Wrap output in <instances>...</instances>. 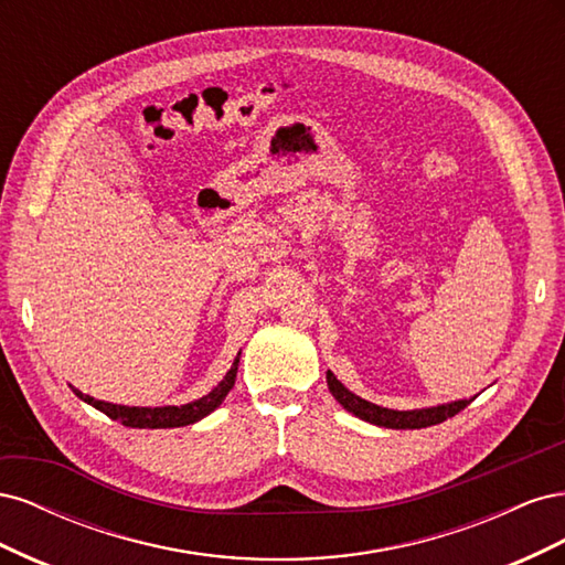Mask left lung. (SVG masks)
Masks as SVG:
<instances>
[{"label": "left lung", "instance_id": "obj_1", "mask_svg": "<svg viewBox=\"0 0 565 565\" xmlns=\"http://www.w3.org/2000/svg\"><path fill=\"white\" fill-rule=\"evenodd\" d=\"M328 386L332 391V396L341 405H344L349 413H353L355 417H361L370 424L386 426V429H424V426H434V424L446 422L448 417H455L473 401V398L471 401H455L448 405L426 407V409H407V413H401V409L380 407V405L363 401L361 396H355V393H351L344 384H341L332 372H328Z\"/></svg>", "mask_w": 565, "mask_h": 565}]
</instances>
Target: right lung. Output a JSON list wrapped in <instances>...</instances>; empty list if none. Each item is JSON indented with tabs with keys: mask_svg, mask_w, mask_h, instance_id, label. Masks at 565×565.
<instances>
[{
	"mask_svg": "<svg viewBox=\"0 0 565 565\" xmlns=\"http://www.w3.org/2000/svg\"><path fill=\"white\" fill-rule=\"evenodd\" d=\"M237 363H241V358H235V363L231 365L224 382H221L214 391H210L207 396H202L200 401H193L188 405H179V407L177 405L127 407V405H113V403L96 401V398L87 396V393H79L77 388H75V393L84 403L94 405L96 409H100V413L108 415L110 419L125 424V426H131V429H174V426H188V424H193L202 417H207L210 413H214V409L221 405V401L228 396V391L235 384Z\"/></svg>",
	"mask_w": 565,
	"mask_h": 565,
	"instance_id": "1",
	"label": "right lung"
}]
</instances>
